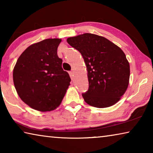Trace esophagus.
<instances>
[{
	"instance_id": "34e87169",
	"label": "esophagus",
	"mask_w": 153,
	"mask_h": 153,
	"mask_svg": "<svg viewBox=\"0 0 153 153\" xmlns=\"http://www.w3.org/2000/svg\"><path fill=\"white\" fill-rule=\"evenodd\" d=\"M69 76H70L71 78H73V77H74V75H75V71L74 70H72L71 71H69Z\"/></svg>"
}]
</instances>
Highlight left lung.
<instances>
[{
	"label": "left lung",
	"mask_w": 153,
	"mask_h": 153,
	"mask_svg": "<svg viewBox=\"0 0 153 153\" xmlns=\"http://www.w3.org/2000/svg\"><path fill=\"white\" fill-rule=\"evenodd\" d=\"M67 42L81 53L86 64L89 88L82 94L85 102L97 108L117 103L128 88L130 76L123 51L103 36L90 33L69 37Z\"/></svg>",
	"instance_id": "8db88e82"
}]
</instances>
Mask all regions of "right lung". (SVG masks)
Instances as JSON below:
<instances>
[{"label":"right lung","instance_id":"1","mask_svg":"<svg viewBox=\"0 0 153 153\" xmlns=\"http://www.w3.org/2000/svg\"><path fill=\"white\" fill-rule=\"evenodd\" d=\"M60 38H48L30 45L18 58L13 72L19 98L41 112L56 109L70 85L69 74L57 55Z\"/></svg>","mask_w":153,"mask_h":153}]
</instances>
